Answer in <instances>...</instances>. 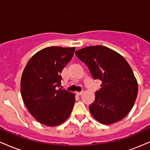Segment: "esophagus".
Listing matches in <instances>:
<instances>
[{
	"instance_id": "esophagus-1",
	"label": "esophagus",
	"mask_w": 150,
	"mask_h": 150,
	"mask_svg": "<svg viewBox=\"0 0 150 150\" xmlns=\"http://www.w3.org/2000/svg\"><path fill=\"white\" fill-rule=\"evenodd\" d=\"M82 93H83V91H81V92H76V94L77 96H81V95Z\"/></svg>"
}]
</instances>
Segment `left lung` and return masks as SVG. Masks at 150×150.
<instances>
[{
  "mask_svg": "<svg viewBox=\"0 0 150 150\" xmlns=\"http://www.w3.org/2000/svg\"><path fill=\"white\" fill-rule=\"evenodd\" d=\"M75 54L88 67L94 79L102 81L95 100L89 105L94 118L104 125L124 118L133 107L138 91L127 62L120 54L101 45L86 47Z\"/></svg>",
  "mask_w": 150,
  "mask_h": 150,
  "instance_id": "8db88e82",
  "label": "left lung"
}]
</instances>
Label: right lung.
<instances>
[{
	"label": "right lung",
	"instance_id": "right-lung-1",
	"mask_svg": "<svg viewBox=\"0 0 150 150\" xmlns=\"http://www.w3.org/2000/svg\"><path fill=\"white\" fill-rule=\"evenodd\" d=\"M75 47H50L31 57L22 74L21 96L32 115L43 125L57 126L70 115L74 94L59 88L61 73Z\"/></svg>",
	"mask_w": 150,
	"mask_h": 150
}]
</instances>
